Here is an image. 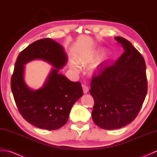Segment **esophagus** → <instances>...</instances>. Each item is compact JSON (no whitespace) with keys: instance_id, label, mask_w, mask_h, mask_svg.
Instances as JSON below:
<instances>
[{"instance_id":"esophagus-1","label":"esophagus","mask_w":157,"mask_h":157,"mask_svg":"<svg viewBox=\"0 0 157 157\" xmlns=\"http://www.w3.org/2000/svg\"><path fill=\"white\" fill-rule=\"evenodd\" d=\"M82 89H83V91H84V94H86V93H88V92L89 91V88L88 87V86H86L85 84H82Z\"/></svg>"}]
</instances>
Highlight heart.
Masks as SVG:
<instances>
[{"label":"heart","mask_w":157,"mask_h":157,"mask_svg":"<svg viewBox=\"0 0 157 157\" xmlns=\"http://www.w3.org/2000/svg\"><path fill=\"white\" fill-rule=\"evenodd\" d=\"M70 66H71V67L73 69H78V64L75 61H74V60H71V61H70Z\"/></svg>","instance_id":"b5f03b06"}]
</instances>
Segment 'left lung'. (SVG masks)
Wrapping results in <instances>:
<instances>
[{
  "mask_svg": "<svg viewBox=\"0 0 157 157\" xmlns=\"http://www.w3.org/2000/svg\"><path fill=\"white\" fill-rule=\"evenodd\" d=\"M115 39L124 52L115 63H106L92 76L90 93L94 101L92 113L95 124L105 129L129 124L140 111L148 90L144 57L132 43Z\"/></svg>",
  "mask_w": 157,
  "mask_h": 157,
  "instance_id": "1",
  "label": "left lung"
}]
</instances>
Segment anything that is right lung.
Instances as JSON below:
<instances>
[{
    "instance_id": "add662e5",
    "label": "right lung",
    "mask_w": 157,
    "mask_h": 157,
    "mask_svg": "<svg viewBox=\"0 0 157 157\" xmlns=\"http://www.w3.org/2000/svg\"><path fill=\"white\" fill-rule=\"evenodd\" d=\"M42 59L54 67L44 86L37 91L23 80L24 65ZM67 61L62 46L51 38L33 42L19 53L11 76V87L19 112L26 121L38 128L55 130L67 122L73 105L83 95L79 82L70 81L59 73Z\"/></svg>"
}]
</instances>
